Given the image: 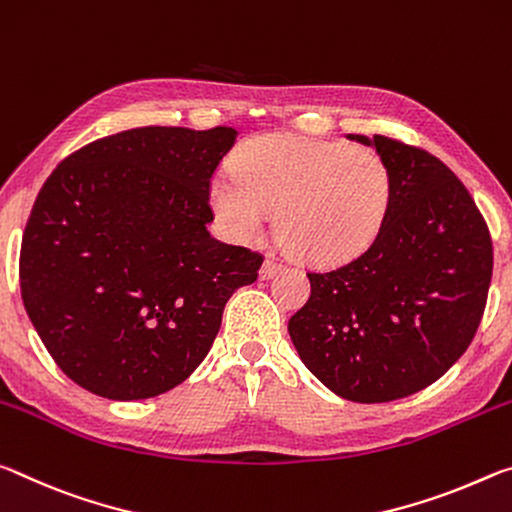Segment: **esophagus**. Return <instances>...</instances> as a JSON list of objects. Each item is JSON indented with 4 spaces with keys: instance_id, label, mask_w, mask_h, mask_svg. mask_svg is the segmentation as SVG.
Masks as SVG:
<instances>
[{
    "instance_id": "esophagus-1",
    "label": "esophagus",
    "mask_w": 512,
    "mask_h": 512,
    "mask_svg": "<svg viewBox=\"0 0 512 512\" xmlns=\"http://www.w3.org/2000/svg\"><path fill=\"white\" fill-rule=\"evenodd\" d=\"M281 267H283L281 263H276V261H272V258H270V261H265L263 267H261V279H270V276H274L276 272H279Z\"/></svg>"
}]
</instances>
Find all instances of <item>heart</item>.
Instances as JSON below:
<instances>
[{
  "instance_id": "obj_1",
  "label": "heart",
  "mask_w": 512,
  "mask_h": 512,
  "mask_svg": "<svg viewBox=\"0 0 512 512\" xmlns=\"http://www.w3.org/2000/svg\"><path fill=\"white\" fill-rule=\"evenodd\" d=\"M395 181L388 163L345 142L265 133L217 174L208 199L238 240L261 236L270 213L279 240L306 263L349 261L372 245L388 217Z\"/></svg>"
}]
</instances>
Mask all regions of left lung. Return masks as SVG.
<instances>
[{
    "instance_id": "obj_1",
    "label": "left lung",
    "mask_w": 512,
    "mask_h": 512,
    "mask_svg": "<svg viewBox=\"0 0 512 512\" xmlns=\"http://www.w3.org/2000/svg\"><path fill=\"white\" fill-rule=\"evenodd\" d=\"M347 138L388 163L390 211L354 261L308 272L311 297L288 331L335 395L383 404L424 390L465 354L488 301L492 238L440 158L385 136Z\"/></svg>"
}]
</instances>
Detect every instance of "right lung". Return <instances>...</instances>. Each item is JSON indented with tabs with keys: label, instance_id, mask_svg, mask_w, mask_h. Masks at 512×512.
<instances>
[{
	"label": "right lung",
	"instance_id": "add662e5",
	"mask_svg": "<svg viewBox=\"0 0 512 512\" xmlns=\"http://www.w3.org/2000/svg\"><path fill=\"white\" fill-rule=\"evenodd\" d=\"M238 131L142 127L49 174L20 249V290L56 365L92 395L149 399L206 358L263 256L211 238L208 188Z\"/></svg>",
	"mask_w": 512,
	"mask_h": 512
}]
</instances>
